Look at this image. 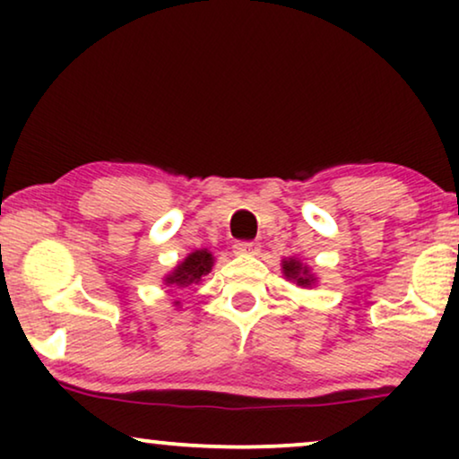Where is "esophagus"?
I'll return each mask as SVG.
<instances>
[{
    "label": "esophagus",
    "instance_id": "obj_1",
    "mask_svg": "<svg viewBox=\"0 0 459 459\" xmlns=\"http://www.w3.org/2000/svg\"><path fill=\"white\" fill-rule=\"evenodd\" d=\"M234 253H238V255H256V253H259V242L238 240L234 244Z\"/></svg>",
    "mask_w": 459,
    "mask_h": 459
}]
</instances>
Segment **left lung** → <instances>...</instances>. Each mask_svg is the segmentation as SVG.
<instances>
[{"label":"left lung","instance_id":"8db88e82","mask_svg":"<svg viewBox=\"0 0 459 459\" xmlns=\"http://www.w3.org/2000/svg\"><path fill=\"white\" fill-rule=\"evenodd\" d=\"M284 273L288 275V278L297 280L299 286H311L313 284V275L309 273V269L300 265L297 259L284 261Z\"/></svg>","mask_w":459,"mask_h":459}]
</instances>
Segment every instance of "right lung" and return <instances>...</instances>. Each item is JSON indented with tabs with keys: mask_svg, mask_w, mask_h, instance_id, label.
<instances>
[{
	"mask_svg": "<svg viewBox=\"0 0 459 459\" xmlns=\"http://www.w3.org/2000/svg\"><path fill=\"white\" fill-rule=\"evenodd\" d=\"M212 267V255L209 250H196V253L187 255L184 263H179L178 269L165 280L167 284H173L178 288H187L198 284Z\"/></svg>",
	"mask_w": 459,
	"mask_h": 459,
	"instance_id": "add662e5",
	"label": "right lung"
}]
</instances>
